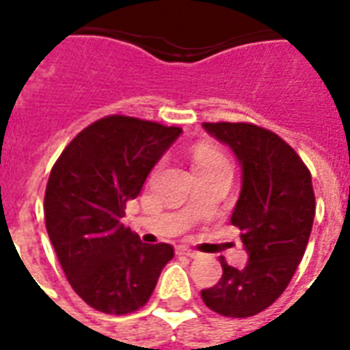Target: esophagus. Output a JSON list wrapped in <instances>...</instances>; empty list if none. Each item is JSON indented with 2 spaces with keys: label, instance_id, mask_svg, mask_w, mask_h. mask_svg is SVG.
I'll use <instances>...</instances> for the list:
<instances>
[{
  "label": "esophagus",
  "instance_id": "1",
  "mask_svg": "<svg viewBox=\"0 0 350 350\" xmlns=\"http://www.w3.org/2000/svg\"><path fill=\"white\" fill-rule=\"evenodd\" d=\"M178 255H187V257H191V258H195V257H198V253L197 251H193V250H189V247H183V245H180V247H178Z\"/></svg>",
  "mask_w": 350,
  "mask_h": 350
}]
</instances>
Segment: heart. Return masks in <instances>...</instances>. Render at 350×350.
I'll list each match as a JSON object with an SVG mask.
<instances>
[{
    "label": "heart",
    "instance_id": "obj_1",
    "mask_svg": "<svg viewBox=\"0 0 350 350\" xmlns=\"http://www.w3.org/2000/svg\"><path fill=\"white\" fill-rule=\"evenodd\" d=\"M225 155L213 148L212 144H197L195 150H193V165H195V170L197 168H204V167H212L215 163H223Z\"/></svg>",
    "mask_w": 350,
    "mask_h": 350
}]
</instances>
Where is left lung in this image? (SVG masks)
<instances>
[{
    "instance_id": "obj_1",
    "label": "left lung",
    "mask_w": 350,
    "mask_h": 350,
    "mask_svg": "<svg viewBox=\"0 0 350 350\" xmlns=\"http://www.w3.org/2000/svg\"><path fill=\"white\" fill-rule=\"evenodd\" d=\"M227 144L242 168V191L230 223L247 251L242 270L221 258L219 283L202 291L225 317L257 315L283 294L298 268L315 219V193L304 161L275 133L253 123H202Z\"/></svg>"
}]
</instances>
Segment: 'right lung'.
<instances>
[{
  "label": "right lung",
  "mask_w": 350,
  "mask_h": 350,
  "mask_svg": "<svg viewBox=\"0 0 350 350\" xmlns=\"http://www.w3.org/2000/svg\"><path fill=\"white\" fill-rule=\"evenodd\" d=\"M180 135V127L107 116L80 131L50 172V242L75 293L97 311L125 315L142 308L174 257L172 245L144 243L122 217Z\"/></svg>",
  "instance_id": "1"
}]
</instances>
